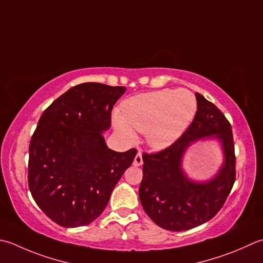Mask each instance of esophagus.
Wrapping results in <instances>:
<instances>
[{
  "mask_svg": "<svg viewBox=\"0 0 263 263\" xmlns=\"http://www.w3.org/2000/svg\"><path fill=\"white\" fill-rule=\"evenodd\" d=\"M143 164V161H142V155L141 153H138L136 157H135V161H133V165L135 166H141Z\"/></svg>",
  "mask_w": 263,
  "mask_h": 263,
  "instance_id": "esophagus-1",
  "label": "esophagus"
}]
</instances>
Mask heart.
Listing matches in <instances>:
<instances>
[{"label": "heart", "mask_w": 263, "mask_h": 263, "mask_svg": "<svg viewBox=\"0 0 263 263\" xmlns=\"http://www.w3.org/2000/svg\"><path fill=\"white\" fill-rule=\"evenodd\" d=\"M197 100L187 89H163L128 99L116 115L114 124L120 135L131 141L134 130L146 133V141L155 151L173 145L192 124Z\"/></svg>", "instance_id": "1"}]
</instances>
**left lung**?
Instances as JSON below:
<instances>
[{
  "mask_svg": "<svg viewBox=\"0 0 263 263\" xmlns=\"http://www.w3.org/2000/svg\"><path fill=\"white\" fill-rule=\"evenodd\" d=\"M197 111L180 139L156 154H143L139 198L159 227L183 231L208 222L222 208L235 182V149L230 123L217 106L196 93ZM199 140H215L224 154L223 165L206 182L190 179L182 168L186 149Z\"/></svg>",
  "mask_w": 263,
  "mask_h": 263,
  "instance_id": "obj_1",
  "label": "left lung"
}]
</instances>
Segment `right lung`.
Returning <instances> with one entry per match:
<instances>
[{
  "mask_svg": "<svg viewBox=\"0 0 263 263\" xmlns=\"http://www.w3.org/2000/svg\"><path fill=\"white\" fill-rule=\"evenodd\" d=\"M124 86L79 84L43 111L29 143L28 186L39 208L61 227L86 226L102 213L135 159L111 151L102 133Z\"/></svg>",
  "mask_w": 263,
  "mask_h": 263,
  "instance_id": "1",
  "label": "right lung"
}]
</instances>
